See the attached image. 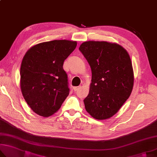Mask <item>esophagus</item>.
<instances>
[{
  "instance_id": "obj_1",
  "label": "esophagus",
  "mask_w": 157,
  "mask_h": 157,
  "mask_svg": "<svg viewBox=\"0 0 157 157\" xmlns=\"http://www.w3.org/2000/svg\"><path fill=\"white\" fill-rule=\"evenodd\" d=\"M80 87H81V86H76V87L73 88V89H74L75 91H77V90H78L79 88H80Z\"/></svg>"
}]
</instances>
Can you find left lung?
Returning a JSON list of instances; mask_svg holds the SVG:
<instances>
[{
  "instance_id": "8db88e82",
  "label": "left lung",
  "mask_w": 157,
  "mask_h": 157,
  "mask_svg": "<svg viewBox=\"0 0 157 157\" xmlns=\"http://www.w3.org/2000/svg\"><path fill=\"white\" fill-rule=\"evenodd\" d=\"M92 71L86 111L98 120L111 118L131 94L134 70L128 51L117 43L87 41L79 46Z\"/></svg>"
}]
</instances>
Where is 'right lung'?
<instances>
[{
	"mask_svg": "<svg viewBox=\"0 0 157 157\" xmlns=\"http://www.w3.org/2000/svg\"><path fill=\"white\" fill-rule=\"evenodd\" d=\"M76 41L41 42L32 46L22 59L20 87L25 101L36 114L47 117L58 111L69 94L63 63Z\"/></svg>",
	"mask_w": 157,
	"mask_h": 157,
	"instance_id": "add662e5",
	"label": "right lung"
}]
</instances>
